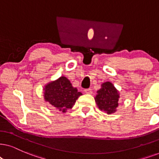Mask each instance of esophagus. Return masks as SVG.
Segmentation results:
<instances>
[{
  "mask_svg": "<svg viewBox=\"0 0 159 159\" xmlns=\"http://www.w3.org/2000/svg\"><path fill=\"white\" fill-rule=\"evenodd\" d=\"M84 92H85L86 94H91L92 93V89H86L85 90H84Z\"/></svg>",
  "mask_w": 159,
  "mask_h": 159,
  "instance_id": "34e87169",
  "label": "esophagus"
}]
</instances>
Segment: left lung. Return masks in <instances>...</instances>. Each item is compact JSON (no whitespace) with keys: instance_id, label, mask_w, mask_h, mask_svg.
<instances>
[{"instance_id":"left-lung-1","label":"left lung","mask_w":159,"mask_h":159,"mask_svg":"<svg viewBox=\"0 0 159 159\" xmlns=\"http://www.w3.org/2000/svg\"><path fill=\"white\" fill-rule=\"evenodd\" d=\"M97 92L94 100L98 108L108 114L115 112L119 105L120 94L113 84L111 82H105Z\"/></svg>"}]
</instances>
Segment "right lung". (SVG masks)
<instances>
[{"label": "right lung", "instance_id": "right-lung-1", "mask_svg": "<svg viewBox=\"0 0 159 159\" xmlns=\"http://www.w3.org/2000/svg\"><path fill=\"white\" fill-rule=\"evenodd\" d=\"M44 91L45 101L63 113L68 108H73L76 100L82 95L81 92H78V89L72 86L65 76L48 84L44 88Z\"/></svg>", "mask_w": 159, "mask_h": 159}]
</instances>
